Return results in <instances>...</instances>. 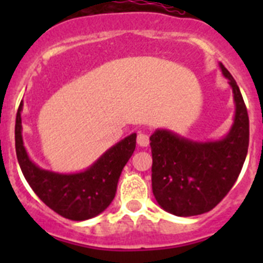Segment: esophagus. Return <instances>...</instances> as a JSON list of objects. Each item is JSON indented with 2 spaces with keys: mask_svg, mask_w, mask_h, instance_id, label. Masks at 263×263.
<instances>
[{
  "mask_svg": "<svg viewBox=\"0 0 263 263\" xmlns=\"http://www.w3.org/2000/svg\"><path fill=\"white\" fill-rule=\"evenodd\" d=\"M137 144H139L141 147L148 146V144H150V140H148L147 135L140 132V134L137 135Z\"/></svg>",
  "mask_w": 263,
  "mask_h": 263,
  "instance_id": "1",
  "label": "esophagus"
}]
</instances>
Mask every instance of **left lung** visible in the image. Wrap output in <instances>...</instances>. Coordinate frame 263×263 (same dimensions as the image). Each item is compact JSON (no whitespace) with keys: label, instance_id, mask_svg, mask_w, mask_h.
<instances>
[{"label":"left lung","instance_id":"1","mask_svg":"<svg viewBox=\"0 0 263 263\" xmlns=\"http://www.w3.org/2000/svg\"><path fill=\"white\" fill-rule=\"evenodd\" d=\"M235 103L234 123L219 141L196 142L166 129L150 137L151 184L159 205L177 216H195L213 210L239 177L249 144V119L240 90L229 71Z\"/></svg>","mask_w":263,"mask_h":263}]
</instances>
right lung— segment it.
I'll return each mask as SVG.
<instances>
[{
    "mask_svg": "<svg viewBox=\"0 0 263 263\" xmlns=\"http://www.w3.org/2000/svg\"><path fill=\"white\" fill-rule=\"evenodd\" d=\"M21 109L15 124V147L21 172L35 195L66 219L82 221L105 210L113 201L122 169L136 147L132 134L105 151L90 168L80 173L60 174L44 171L29 159L21 136Z\"/></svg>",
    "mask_w": 263,
    "mask_h": 263,
    "instance_id": "add662e5",
    "label": "right lung"
}]
</instances>
